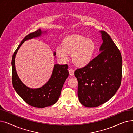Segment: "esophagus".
<instances>
[{
    "label": "esophagus",
    "instance_id": "obj_1",
    "mask_svg": "<svg viewBox=\"0 0 133 133\" xmlns=\"http://www.w3.org/2000/svg\"><path fill=\"white\" fill-rule=\"evenodd\" d=\"M69 73H70V76H74V71L73 70L72 68H70V70H69Z\"/></svg>",
    "mask_w": 133,
    "mask_h": 133
}]
</instances>
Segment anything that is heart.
<instances>
[{"label":"heart","instance_id":"1","mask_svg":"<svg viewBox=\"0 0 133 133\" xmlns=\"http://www.w3.org/2000/svg\"><path fill=\"white\" fill-rule=\"evenodd\" d=\"M95 49V43L92 39L79 35H72L64 38L62 45L57 46L56 53L64 61L68 60L69 55H72V59L74 64L83 67L90 62Z\"/></svg>","mask_w":133,"mask_h":133}]
</instances>
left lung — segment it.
<instances>
[{"label": "left lung", "mask_w": 133, "mask_h": 133, "mask_svg": "<svg viewBox=\"0 0 133 133\" xmlns=\"http://www.w3.org/2000/svg\"><path fill=\"white\" fill-rule=\"evenodd\" d=\"M103 43L97 56L85 67L77 69L78 96L86 107H98L108 101L119 89L122 75L120 51L105 31H100Z\"/></svg>", "instance_id": "8db88e82"}]
</instances>
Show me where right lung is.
Masks as SVG:
<instances>
[{"instance_id":"1","label":"right lung","mask_w":133,"mask_h":133,"mask_svg":"<svg viewBox=\"0 0 133 133\" xmlns=\"http://www.w3.org/2000/svg\"><path fill=\"white\" fill-rule=\"evenodd\" d=\"M43 32H45V31L38 29L26 36L14 52L11 62L12 68V82L15 91L22 99L29 105L39 108L51 106L57 101L60 97L63 85L69 75L67 70L68 66L67 64H55L49 80L42 87L37 89H31L27 87L19 78L16 70L15 62L17 51L26 40L41 36ZM55 54L54 52V55Z\"/></svg>"}]
</instances>
